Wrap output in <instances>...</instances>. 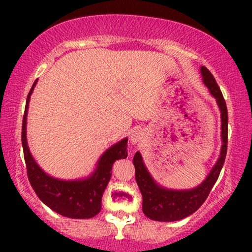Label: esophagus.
<instances>
[{
  "instance_id": "obj_1",
  "label": "esophagus",
  "mask_w": 252,
  "mask_h": 252,
  "mask_svg": "<svg viewBox=\"0 0 252 252\" xmlns=\"http://www.w3.org/2000/svg\"><path fill=\"white\" fill-rule=\"evenodd\" d=\"M142 132H141V130H133L132 132V134H130V137H129V140H130V142H132L133 144H136V143H139L141 140H142Z\"/></svg>"
}]
</instances>
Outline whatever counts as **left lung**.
<instances>
[{
	"label": "left lung",
	"instance_id": "8db88e82",
	"mask_svg": "<svg viewBox=\"0 0 252 252\" xmlns=\"http://www.w3.org/2000/svg\"><path fill=\"white\" fill-rule=\"evenodd\" d=\"M203 81L209 88L211 95L217 99L221 112V139L222 146L219 159L210 172L208 177L198 187L189 190H173L161 187L151 178L147 167L144 166L142 156L137 151L134 155L133 164L135 166V179L142 194V211L148 218L156 221H177L190 216L199 209L211 191L216 181L218 180L220 171L225 163L228 141V113L222 93L217 85L216 79L205 66L201 67Z\"/></svg>",
	"mask_w": 252,
	"mask_h": 252
}]
</instances>
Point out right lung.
I'll return each instance as SVG.
<instances>
[{"label": "right lung", "mask_w": 252, "mask_h": 252, "mask_svg": "<svg viewBox=\"0 0 252 252\" xmlns=\"http://www.w3.org/2000/svg\"><path fill=\"white\" fill-rule=\"evenodd\" d=\"M36 81L27 96L22 127V144L30 184L37 197L55 212L73 219L93 218L101 211L102 196L111 178L113 163L127 157L128 139H124L109 148L98 159L94 173L87 179L65 181L44 173L31 155L26 140L27 109Z\"/></svg>", "instance_id": "right-lung-1"}]
</instances>
